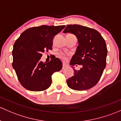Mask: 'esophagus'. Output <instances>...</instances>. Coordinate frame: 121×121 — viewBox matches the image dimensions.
I'll use <instances>...</instances> for the list:
<instances>
[{"instance_id":"34e87169","label":"esophagus","mask_w":121,"mask_h":121,"mask_svg":"<svg viewBox=\"0 0 121 121\" xmlns=\"http://www.w3.org/2000/svg\"><path fill=\"white\" fill-rule=\"evenodd\" d=\"M66 67H67V65H66L65 64H63V69H65V68Z\"/></svg>"}]
</instances>
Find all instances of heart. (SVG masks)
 <instances>
[{"mask_svg":"<svg viewBox=\"0 0 121 121\" xmlns=\"http://www.w3.org/2000/svg\"><path fill=\"white\" fill-rule=\"evenodd\" d=\"M58 57H59L60 58H61V59H63L64 61H66L67 59L66 55H65L64 53H59V54H58Z\"/></svg>","mask_w":121,"mask_h":121,"instance_id":"obj_1","label":"heart"}]
</instances>
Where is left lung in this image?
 Listing matches in <instances>:
<instances>
[{"instance_id":"left-lung-1","label":"left lung","mask_w":121,"mask_h":121,"mask_svg":"<svg viewBox=\"0 0 121 121\" xmlns=\"http://www.w3.org/2000/svg\"><path fill=\"white\" fill-rule=\"evenodd\" d=\"M68 32L77 36L79 44L70 65H82V67L78 71L73 69L74 75L67 80V85L75 91L89 89L98 83L105 68V42L97 30L87 26L68 25L63 31Z\"/></svg>"}]
</instances>
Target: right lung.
<instances>
[{
	"instance_id": "1",
	"label": "right lung",
	"mask_w": 121,
	"mask_h": 121,
	"mask_svg": "<svg viewBox=\"0 0 121 121\" xmlns=\"http://www.w3.org/2000/svg\"><path fill=\"white\" fill-rule=\"evenodd\" d=\"M65 25H41L27 29L21 34L13 46V67L24 87L31 91H43L50 87L52 75L62 69L59 58L48 63L40 60L42 53L52 50L54 36Z\"/></svg>"
}]
</instances>
